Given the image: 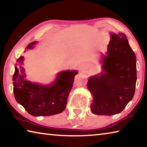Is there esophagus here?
Here are the masks:
<instances>
[{
  "instance_id": "esophagus-1",
  "label": "esophagus",
  "mask_w": 147,
  "mask_h": 147,
  "mask_svg": "<svg viewBox=\"0 0 147 147\" xmlns=\"http://www.w3.org/2000/svg\"><path fill=\"white\" fill-rule=\"evenodd\" d=\"M85 77H86V76H84V77H83V78H85Z\"/></svg>"
}]
</instances>
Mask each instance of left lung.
Here are the masks:
<instances>
[{"mask_svg": "<svg viewBox=\"0 0 147 147\" xmlns=\"http://www.w3.org/2000/svg\"><path fill=\"white\" fill-rule=\"evenodd\" d=\"M106 54L102 56L100 74L89 77L87 88L93 100L91 110L98 115L121 113L135 93L136 56L123 33H110Z\"/></svg>", "mask_w": 147, "mask_h": 147, "instance_id": "left-lung-1", "label": "left lung"}]
</instances>
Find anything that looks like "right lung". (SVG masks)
I'll use <instances>...</instances> for the list:
<instances>
[{
    "label": "right lung",
    "mask_w": 147,
    "mask_h": 147,
    "mask_svg": "<svg viewBox=\"0 0 147 147\" xmlns=\"http://www.w3.org/2000/svg\"><path fill=\"white\" fill-rule=\"evenodd\" d=\"M38 43L32 42L26 49H34ZM23 61L24 57H19L15 66L13 81L16 101L33 116H50L61 113L65 109L74 77L78 71H61L53 83L42 85L31 82L26 79Z\"/></svg>",
    "instance_id": "right-lung-1"
}]
</instances>
